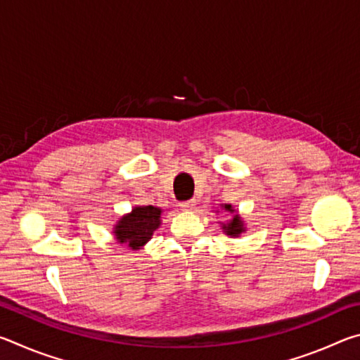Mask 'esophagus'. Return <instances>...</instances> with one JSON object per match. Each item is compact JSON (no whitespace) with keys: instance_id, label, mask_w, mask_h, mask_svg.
I'll use <instances>...</instances> for the list:
<instances>
[{"instance_id":"1","label":"esophagus","mask_w":360,"mask_h":360,"mask_svg":"<svg viewBox=\"0 0 360 360\" xmlns=\"http://www.w3.org/2000/svg\"><path fill=\"white\" fill-rule=\"evenodd\" d=\"M195 206H197V202H195V200H187V202L179 203V208L184 211H192V210H195Z\"/></svg>"}]
</instances>
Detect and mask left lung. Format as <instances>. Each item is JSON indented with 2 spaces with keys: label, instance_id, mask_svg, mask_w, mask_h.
<instances>
[{
  "label": "left lung",
  "instance_id": "1",
  "mask_svg": "<svg viewBox=\"0 0 360 360\" xmlns=\"http://www.w3.org/2000/svg\"><path fill=\"white\" fill-rule=\"evenodd\" d=\"M222 208L225 210V211H229V212H235L233 208H231V205H224ZM222 230L225 231V235H230V236H240L243 231H246V227H245V222H243V219L240 217V214L233 215V217L230 219V221L227 222V224H222Z\"/></svg>",
  "mask_w": 360,
  "mask_h": 360
}]
</instances>
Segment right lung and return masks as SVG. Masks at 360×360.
<instances>
[{"instance_id": "obj_1", "label": "right lung", "mask_w": 360, "mask_h": 360, "mask_svg": "<svg viewBox=\"0 0 360 360\" xmlns=\"http://www.w3.org/2000/svg\"><path fill=\"white\" fill-rule=\"evenodd\" d=\"M162 210L157 206H135L129 214L122 216L114 225L115 240L120 245H127L133 251L143 248L148 243L154 231L160 227Z\"/></svg>"}]
</instances>
